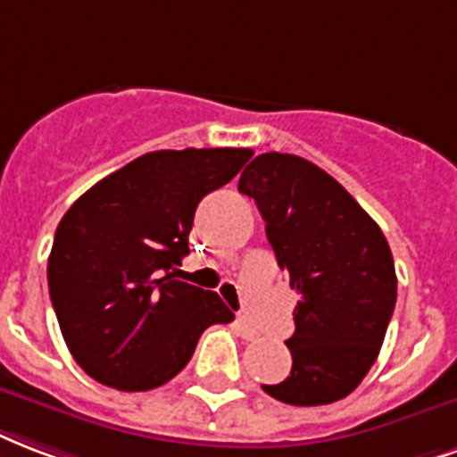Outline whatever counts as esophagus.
Wrapping results in <instances>:
<instances>
[{
  "mask_svg": "<svg viewBox=\"0 0 457 457\" xmlns=\"http://www.w3.org/2000/svg\"><path fill=\"white\" fill-rule=\"evenodd\" d=\"M236 330H238V335H241L243 339H255L257 335H260L245 318H236Z\"/></svg>",
  "mask_w": 457,
  "mask_h": 457,
  "instance_id": "obj_1",
  "label": "esophagus"
}]
</instances>
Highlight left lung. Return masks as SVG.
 Returning a JSON list of instances; mask_svg holds the SVG:
<instances>
[{"label": "left lung", "instance_id": "1", "mask_svg": "<svg viewBox=\"0 0 457 457\" xmlns=\"http://www.w3.org/2000/svg\"><path fill=\"white\" fill-rule=\"evenodd\" d=\"M238 190L255 200L277 262L301 294L287 339L291 373L262 390L301 407L337 403L369 373L395 311L386 236L335 178L294 154H260Z\"/></svg>", "mask_w": 457, "mask_h": 457}]
</instances>
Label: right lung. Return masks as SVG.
Segmentation results:
<instances>
[{"label":"right lung","mask_w":457,"mask_h":457,"mask_svg":"<svg viewBox=\"0 0 457 457\" xmlns=\"http://www.w3.org/2000/svg\"><path fill=\"white\" fill-rule=\"evenodd\" d=\"M250 149L144 154L86 190L62 216L47 287L74 361L103 386L151 390L178 376L209 325L233 313L178 279L195 209Z\"/></svg>","instance_id":"add662e5"}]
</instances>
